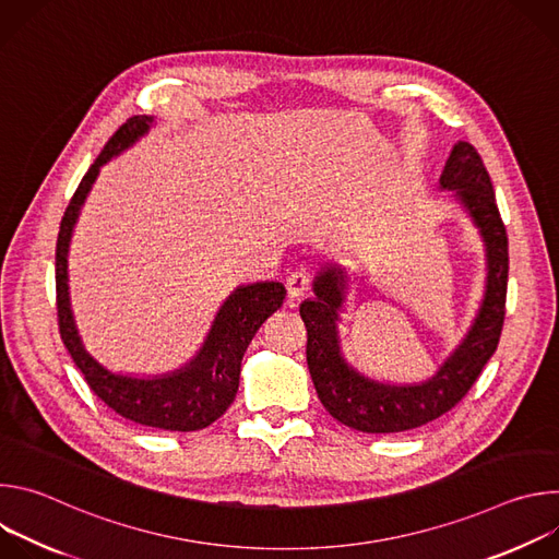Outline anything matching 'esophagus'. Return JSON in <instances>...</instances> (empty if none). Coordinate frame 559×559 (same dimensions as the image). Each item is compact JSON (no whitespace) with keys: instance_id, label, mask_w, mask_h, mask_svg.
<instances>
[{"instance_id":"esophagus-1","label":"esophagus","mask_w":559,"mask_h":559,"mask_svg":"<svg viewBox=\"0 0 559 559\" xmlns=\"http://www.w3.org/2000/svg\"><path fill=\"white\" fill-rule=\"evenodd\" d=\"M309 285H311V281H309L307 272H302V270L292 272L289 278H287V285H285L287 287V298L289 300H300L309 292Z\"/></svg>"}]
</instances>
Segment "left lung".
<instances>
[{"instance_id":"obj_1","label":"left lung","mask_w":559,"mask_h":559,"mask_svg":"<svg viewBox=\"0 0 559 559\" xmlns=\"http://www.w3.org/2000/svg\"><path fill=\"white\" fill-rule=\"evenodd\" d=\"M440 190H451L483 236L487 287L475 321L433 378L420 384H386L356 371L341 352L338 321L347 272L328 265L313 278V298L300 305L307 328V367L323 407L345 427L362 433H397L423 427L451 412L496 354L507 305L509 238L491 177L477 150L457 141L447 158Z\"/></svg>"}]
</instances>
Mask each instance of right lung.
<instances>
[{
  "instance_id": "right-lung-1",
  "label": "right lung",
  "mask_w": 559,
  "mask_h": 559,
  "mask_svg": "<svg viewBox=\"0 0 559 559\" xmlns=\"http://www.w3.org/2000/svg\"><path fill=\"white\" fill-rule=\"evenodd\" d=\"M152 117H130L104 145L97 162L88 168L74 190L57 236L55 281H57V318L61 341L82 369L91 389L119 416L154 429L199 431L221 418L234 403L241 378V360L259 328L281 309L285 298L283 283L265 281L236 287L221 305L212 330L197 356L181 369L164 376L136 378L106 369L84 347L76 332L68 292V248L74 223L99 175V168L112 156L139 141L152 126Z\"/></svg>"
}]
</instances>
